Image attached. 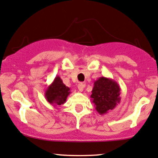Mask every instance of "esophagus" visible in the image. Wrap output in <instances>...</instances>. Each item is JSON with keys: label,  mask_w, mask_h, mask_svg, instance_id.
Listing matches in <instances>:
<instances>
[{"label": "esophagus", "mask_w": 158, "mask_h": 158, "mask_svg": "<svg viewBox=\"0 0 158 158\" xmlns=\"http://www.w3.org/2000/svg\"><path fill=\"white\" fill-rule=\"evenodd\" d=\"M84 87H85V84H83V83H80L78 85H77V88H78L79 91H81V92L84 90Z\"/></svg>", "instance_id": "1"}]
</instances>
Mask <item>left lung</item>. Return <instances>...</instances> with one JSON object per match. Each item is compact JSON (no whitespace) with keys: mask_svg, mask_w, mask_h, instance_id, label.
<instances>
[{"mask_svg":"<svg viewBox=\"0 0 158 158\" xmlns=\"http://www.w3.org/2000/svg\"><path fill=\"white\" fill-rule=\"evenodd\" d=\"M120 88L116 81L100 77L94 81L90 98L96 111L102 115L113 110L120 102Z\"/></svg>","mask_w":158,"mask_h":158,"instance_id":"1","label":"left lung"}]
</instances>
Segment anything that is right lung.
Returning a JSON list of instances; mask_svg holds the SVG:
<instances>
[{"label":"right lung","mask_w":158,"mask_h":158,"mask_svg":"<svg viewBox=\"0 0 158 158\" xmlns=\"http://www.w3.org/2000/svg\"><path fill=\"white\" fill-rule=\"evenodd\" d=\"M70 93V88L63 84L59 76H56L45 90L44 95L47 101L53 107H56L64 104Z\"/></svg>","instance_id":"right-lung-1"}]
</instances>
